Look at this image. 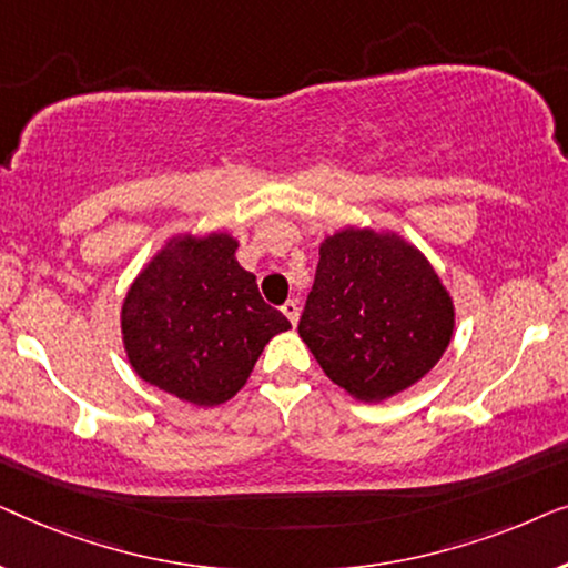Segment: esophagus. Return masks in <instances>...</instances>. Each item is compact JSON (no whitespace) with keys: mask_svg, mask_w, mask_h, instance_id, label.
<instances>
[{"mask_svg":"<svg viewBox=\"0 0 568 568\" xmlns=\"http://www.w3.org/2000/svg\"><path fill=\"white\" fill-rule=\"evenodd\" d=\"M282 313L286 315V321H290L292 325H297L300 321V302L297 300H286L282 305Z\"/></svg>","mask_w":568,"mask_h":568,"instance_id":"esophagus-1","label":"esophagus"}]
</instances>
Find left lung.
I'll list each match as a JSON object with an SVG mask.
<instances>
[{
    "label": "left lung",
    "mask_w": 568,
    "mask_h": 568,
    "mask_svg": "<svg viewBox=\"0 0 568 568\" xmlns=\"http://www.w3.org/2000/svg\"><path fill=\"white\" fill-rule=\"evenodd\" d=\"M300 338L362 403L416 385L455 333V302L429 258L393 230L346 224L317 247Z\"/></svg>",
    "instance_id": "1"
}]
</instances>
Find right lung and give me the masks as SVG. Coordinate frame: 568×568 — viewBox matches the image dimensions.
I'll use <instances>...</instances> for the list:
<instances>
[{"label":"right lung","mask_w":568,"mask_h":568,"mask_svg":"<svg viewBox=\"0 0 568 568\" xmlns=\"http://www.w3.org/2000/svg\"><path fill=\"white\" fill-rule=\"evenodd\" d=\"M237 237L216 230L168 237L129 284L121 341L144 383L214 408L243 390L263 346L292 325L261 300L235 258Z\"/></svg>","instance_id":"right-lung-1"}]
</instances>
